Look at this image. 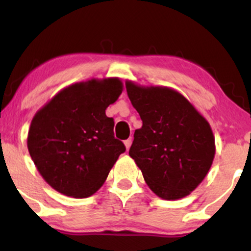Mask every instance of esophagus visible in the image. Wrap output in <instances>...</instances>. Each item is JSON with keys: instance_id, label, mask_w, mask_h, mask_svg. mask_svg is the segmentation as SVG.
Listing matches in <instances>:
<instances>
[{"instance_id": "obj_1", "label": "esophagus", "mask_w": 251, "mask_h": 251, "mask_svg": "<svg viewBox=\"0 0 251 251\" xmlns=\"http://www.w3.org/2000/svg\"><path fill=\"white\" fill-rule=\"evenodd\" d=\"M124 144H125V148H126V150H128V149H129V146H131V144H132V139H131V138H129V139L125 140V142H124Z\"/></svg>"}]
</instances>
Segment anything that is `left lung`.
Masks as SVG:
<instances>
[{"mask_svg": "<svg viewBox=\"0 0 251 251\" xmlns=\"http://www.w3.org/2000/svg\"><path fill=\"white\" fill-rule=\"evenodd\" d=\"M143 126L129 157L152 192L166 201L186 197L203 181L215 158L211 126L183 94L165 86L125 82Z\"/></svg>", "mask_w": 251, "mask_h": 251, "instance_id": "8db88e82", "label": "left lung"}]
</instances>
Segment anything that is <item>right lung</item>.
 <instances>
[{
  "mask_svg": "<svg viewBox=\"0 0 251 251\" xmlns=\"http://www.w3.org/2000/svg\"><path fill=\"white\" fill-rule=\"evenodd\" d=\"M119 77L75 82L36 112L27 137L37 171L60 194L86 198L102 186L125 145L106 108L123 92Z\"/></svg>",
  "mask_w": 251,
  "mask_h": 251,
  "instance_id": "obj_1",
  "label": "right lung"
}]
</instances>
